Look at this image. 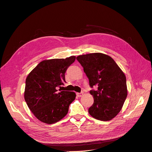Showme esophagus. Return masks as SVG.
<instances>
[{"instance_id":"esophagus-1","label":"esophagus","mask_w":152,"mask_h":152,"mask_svg":"<svg viewBox=\"0 0 152 152\" xmlns=\"http://www.w3.org/2000/svg\"><path fill=\"white\" fill-rule=\"evenodd\" d=\"M76 94L78 97H81V96H83V93H77Z\"/></svg>"}]
</instances>
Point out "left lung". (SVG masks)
Returning <instances> with one entry per match:
<instances>
[{"mask_svg": "<svg viewBox=\"0 0 152 152\" xmlns=\"http://www.w3.org/2000/svg\"><path fill=\"white\" fill-rule=\"evenodd\" d=\"M88 77L94 103L89 108L97 120L108 121L120 112L127 96L126 77L113 59L103 53H90L77 57Z\"/></svg>", "mask_w": 152, "mask_h": 152, "instance_id": "1", "label": "left lung"}]
</instances>
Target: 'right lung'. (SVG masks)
Segmentation results:
<instances>
[{"label":"right lung","mask_w":152,"mask_h":152,"mask_svg":"<svg viewBox=\"0 0 152 152\" xmlns=\"http://www.w3.org/2000/svg\"><path fill=\"white\" fill-rule=\"evenodd\" d=\"M75 56L52 59L39 63L27 76L24 97L31 112L39 121L51 124L68 113L75 100L74 92H58L65 81V72L75 61Z\"/></svg>","instance_id":"1"}]
</instances>
